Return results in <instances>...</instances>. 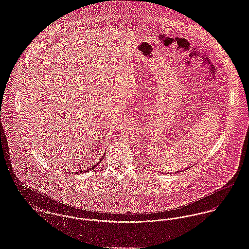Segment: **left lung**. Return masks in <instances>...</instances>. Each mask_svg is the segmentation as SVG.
Instances as JSON below:
<instances>
[{"mask_svg": "<svg viewBox=\"0 0 249 249\" xmlns=\"http://www.w3.org/2000/svg\"><path fill=\"white\" fill-rule=\"evenodd\" d=\"M193 165H194V164H192V165H191V167H192V166H193ZM188 168H190V167H188ZM188 168H185V169H183V170H181V171H184V170H187V169H188ZM177 172H178V171H177ZM160 173H161V172H160Z\"/></svg>", "mask_w": 249, "mask_h": 249, "instance_id": "1", "label": "left lung"}]
</instances>
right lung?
Here are the masks:
<instances>
[{"label":"right lung","mask_w":249,"mask_h":249,"mask_svg":"<svg viewBox=\"0 0 249 249\" xmlns=\"http://www.w3.org/2000/svg\"><path fill=\"white\" fill-rule=\"evenodd\" d=\"M104 157H105V155L102 157V159H101V160H99V161H98V162H97L95 165H93V166L90 167V168H89V169H86V170H83V171H78V172H75V173H76V174H82V173H86V172H89V171L93 170V169H94V168H95V167H96V166H97V165H98V164H99V163H100V162L103 160Z\"/></svg>","instance_id":"1"}]
</instances>
